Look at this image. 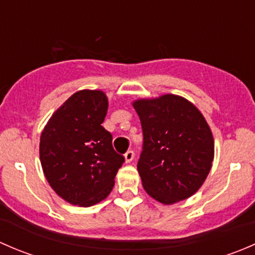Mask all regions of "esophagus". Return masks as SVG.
Segmentation results:
<instances>
[{
    "instance_id": "34e87169",
    "label": "esophagus",
    "mask_w": 255,
    "mask_h": 255,
    "mask_svg": "<svg viewBox=\"0 0 255 255\" xmlns=\"http://www.w3.org/2000/svg\"><path fill=\"white\" fill-rule=\"evenodd\" d=\"M125 158H126V161H127V163H130V161H132L133 159H134V151H133V150H128L127 153L125 154Z\"/></svg>"
}]
</instances>
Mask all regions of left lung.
<instances>
[{"label": "left lung", "instance_id": "1", "mask_svg": "<svg viewBox=\"0 0 255 255\" xmlns=\"http://www.w3.org/2000/svg\"><path fill=\"white\" fill-rule=\"evenodd\" d=\"M143 149L138 173L144 190L161 204L187 199L201 187L213 160V137L201 112L175 95L138 100Z\"/></svg>", "mask_w": 255, "mask_h": 255}]
</instances>
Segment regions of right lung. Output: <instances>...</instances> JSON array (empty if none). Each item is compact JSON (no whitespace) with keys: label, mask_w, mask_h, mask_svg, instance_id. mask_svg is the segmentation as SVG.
Segmentation results:
<instances>
[{"label":"right lung","mask_w":255,"mask_h":255,"mask_svg":"<svg viewBox=\"0 0 255 255\" xmlns=\"http://www.w3.org/2000/svg\"><path fill=\"white\" fill-rule=\"evenodd\" d=\"M109 101L97 90H82L59 107L40 135L39 155L49 185L65 201L92 206L109 196L125 163L112 134L102 127Z\"/></svg>","instance_id":"1"}]
</instances>
